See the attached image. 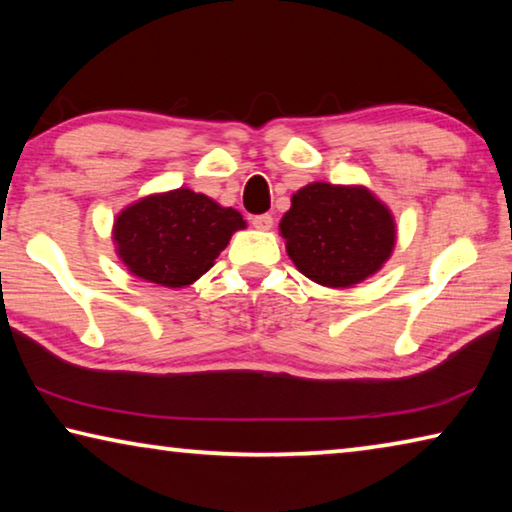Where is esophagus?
<instances>
[{"instance_id": "obj_1", "label": "esophagus", "mask_w": 512, "mask_h": 512, "mask_svg": "<svg viewBox=\"0 0 512 512\" xmlns=\"http://www.w3.org/2000/svg\"><path fill=\"white\" fill-rule=\"evenodd\" d=\"M253 225L257 230H271L273 228V216L271 214H257V216H253Z\"/></svg>"}]
</instances>
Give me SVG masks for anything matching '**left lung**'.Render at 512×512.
<instances>
[{"mask_svg": "<svg viewBox=\"0 0 512 512\" xmlns=\"http://www.w3.org/2000/svg\"><path fill=\"white\" fill-rule=\"evenodd\" d=\"M280 230L298 271L334 289L377 273L395 246L391 212L363 187H302Z\"/></svg>", "mask_w": 512, "mask_h": 512, "instance_id": "1", "label": "left lung"}]
</instances>
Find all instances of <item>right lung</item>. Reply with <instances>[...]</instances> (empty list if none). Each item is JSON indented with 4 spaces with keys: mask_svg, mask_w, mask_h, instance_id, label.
<instances>
[{
    "mask_svg": "<svg viewBox=\"0 0 512 512\" xmlns=\"http://www.w3.org/2000/svg\"><path fill=\"white\" fill-rule=\"evenodd\" d=\"M246 221L232 207H221L192 189L142 198L115 221L121 262L146 282L180 289L210 271L232 232Z\"/></svg>",
    "mask_w": 512,
    "mask_h": 512,
    "instance_id": "1",
    "label": "right lung"
}]
</instances>
